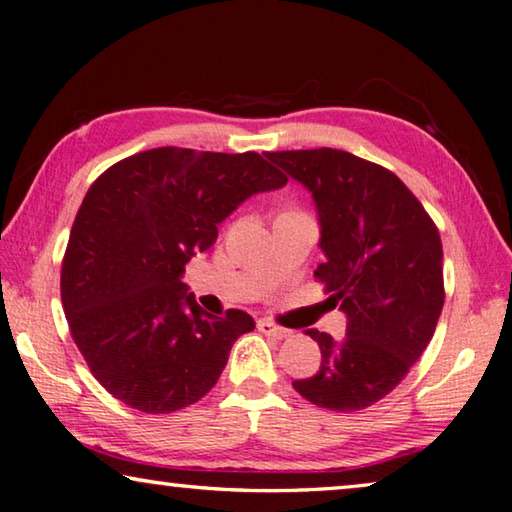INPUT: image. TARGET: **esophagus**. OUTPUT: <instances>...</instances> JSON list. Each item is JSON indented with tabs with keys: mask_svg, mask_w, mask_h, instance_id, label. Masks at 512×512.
<instances>
[{
	"mask_svg": "<svg viewBox=\"0 0 512 512\" xmlns=\"http://www.w3.org/2000/svg\"><path fill=\"white\" fill-rule=\"evenodd\" d=\"M257 329L262 331L264 336H271V338H275V340H286V338L293 336V331H288V329L280 327V324H275V322H271V320H259V322H257Z\"/></svg>",
	"mask_w": 512,
	"mask_h": 512,
	"instance_id": "esophagus-1",
	"label": "esophagus"
}]
</instances>
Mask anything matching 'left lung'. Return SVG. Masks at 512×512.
<instances>
[{
    "label": "left lung",
    "instance_id": "8db88e82",
    "mask_svg": "<svg viewBox=\"0 0 512 512\" xmlns=\"http://www.w3.org/2000/svg\"><path fill=\"white\" fill-rule=\"evenodd\" d=\"M268 161L311 192L324 262L315 277L347 315V336L309 329L322 362L293 387L318 407L358 412L407 376L443 309L439 230L405 183L349 152H271Z\"/></svg>",
    "mask_w": 512,
    "mask_h": 512
}]
</instances>
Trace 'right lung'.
<instances>
[{
	"label": "right lung",
	"instance_id": "right-lung-1",
	"mask_svg": "<svg viewBox=\"0 0 512 512\" xmlns=\"http://www.w3.org/2000/svg\"><path fill=\"white\" fill-rule=\"evenodd\" d=\"M286 176L255 152L159 147L111 165L91 185L62 262V306L91 374L118 401L170 414L206 396L246 311L217 318L183 284L185 264L219 224Z\"/></svg>",
	"mask_w": 512,
	"mask_h": 512
}]
</instances>
